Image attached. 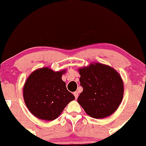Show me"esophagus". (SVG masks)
<instances>
[{
    "instance_id": "obj_1",
    "label": "esophagus",
    "mask_w": 146,
    "mask_h": 146,
    "mask_svg": "<svg viewBox=\"0 0 146 146\" xmlns=\"http://www.w3.org/2000/svg\"><path fill=\"white\" fill-rule=\"evenodd\" d=\"M73 94H74V96H75V98L77 99L78 98V92L77 91H76Z\"/></svg>"
}]
</instances>
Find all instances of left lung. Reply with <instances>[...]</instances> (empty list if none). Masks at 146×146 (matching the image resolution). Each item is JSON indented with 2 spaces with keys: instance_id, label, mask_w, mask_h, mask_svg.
Masks as SVG:
<instances>
[{
  "instance_id": "1",
  "label": "left lung",
  "mask_w": 146,
  "mask_h": 146,
  "mask_svg": "<svg viewBox=\"0 0 146 146\" xmlns=\"http://www.w3.org/2000/svg\"><path fill=\"white\" fill-rule=\"evenodd\" d=\"M80 82L83 91L78 102L86 113L96 119L112 114L122 101L123 82L112 67L95 62L78 68Z\"/></svg>"
}]
</instances>
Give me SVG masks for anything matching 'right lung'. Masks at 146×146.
<instances>
[{"mask_svg": "<svg viewBox=\"0 0 146 146\" xmlns=\"http://www.w3.org/2000/svg\"><path fill=\"white\" fill-rule=\"evenodd\" d=\"M66 70L54 71L48 67L35 70L23 87L25 104L32 114L42 120L56 119L68 104L75 99L68 91L62 76Z\"/></svg>", "mask_w": 146, "mask_h": 146, "instance_id": "add662e5", "label": "right lung"}]
</instances>
